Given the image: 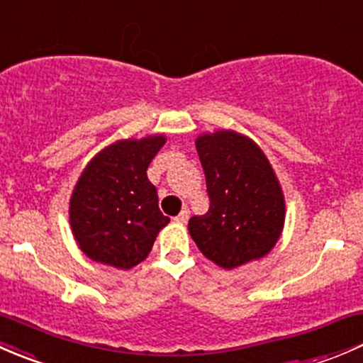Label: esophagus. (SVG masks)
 Here are the masks:
<instances>
[{"label":"esophagus","mask_w":363,"mask_h":363,"mask_svg":"<svg viewBox=\"0 0 363 363\" xmlns=\"http://www.w3.org/2000/svg\"><path fill=\"white\" fill-rule=\"evenodd\" d=\"M189 216H190V211H189V209H183V211L180 213V215H178L177 216V218H174V220H177V222L178 223H186V222H189Z\"/></svg>","instance_id":"1"}]
</instances>
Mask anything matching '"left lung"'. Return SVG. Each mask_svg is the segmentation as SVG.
<instances>
[{"mask_svg": "<svg viewBox=\"0 0 363 363\" xmlns=\"http://www.w3.org/2000/svg\"><path fill=\"white\" fill-rule=\"evenodd\" d=\"M206 174L209 209L192 216L189 233L206 259L236 269L267 255L285 227V196L264 150L233 129L196 140Z\"/></svg>", "mask_w": 363, "mask_h": 363, "instance_id": "obj_1", "label": "left lung"}]
</instances>
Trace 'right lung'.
Segmentation results:
<instances>
[{"label": "right lung", "instance_id": "right-lung-1", "mask_svg": "<svg viewBox=\"0 0 363 363\" xmlns=\"http://www.w3.org/2000/svg\"><path fill=\"white\" fill-rule=\"evenodd\" d=\"M164 143V134L118 140L84 167L68 213L71 233L85 257L122 271L147 259L155 238L169 223L147 177Z\"/></svg>", "mask_w": 363, "mask_h": 363}]
</instances>
